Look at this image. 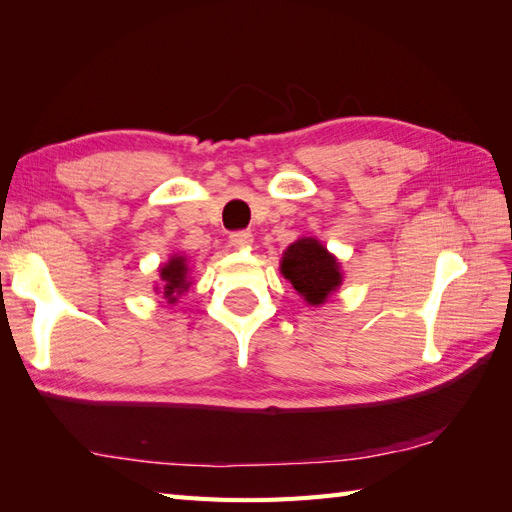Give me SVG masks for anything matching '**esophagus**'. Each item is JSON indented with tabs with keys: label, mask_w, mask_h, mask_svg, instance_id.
<instances>
[{
	"label": "esophagus",
	"mask_w": 512,
	"mask_h": 512,
	"mask_svg": "<svg viewBox=\"0 0 512 512\" xmlns=\"http://www.w3.org/2000/svg\"><path fill=\"white\" fill-rule=\"evenodd\" d=\"M228 239H231L233 246H248L253 242V235H250V231H233Z\"/></svg>",
	"instance_id": "1"
}]
</instances>
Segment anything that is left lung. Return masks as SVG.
I'll return each instance as SVG.
<instances>
[{
    "instance_id": "obj_1",
    "label": "left lung",
    "mask_w": 512,
    "mask_h": 512,
    "mask_svg": "<svg viewBox=\"0 0 512 512\" xmlns=\"http://www.w3.org/2000/svg\"><path fill=\"white\" fill-rule=\"evenodd\" d=\"M281 273L310 306L325 303L332 290L341 286V273L336 259L317 239H299L290 244L281 262Z\"/></svg>"
}]
</instances>
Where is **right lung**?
I'll use <instances>...</instances> for the list:
<instances>
[{
    "mask_svg": "<svg viewBox=\"0 0 512 512\" xmlns=\"http://www.w3.org/2000/svg\"><path fill=\"white\" fill-rule=\"evenodd\" d=\"M160 279L165 284V297L169 303H176L184 290H189L187 281V259L173 257L167 266L160 268Z\"/></svg>",
    "mask_w": 512,
    "mask_h": 512,
    "instance_id": "right-lung-1",
    "label": "right lung"
}]
</instances>
